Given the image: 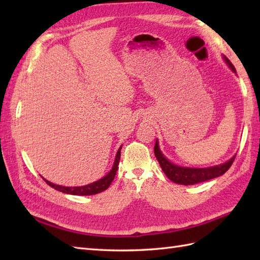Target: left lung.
<instances>
[{
  "label": "left lung",
  "mask_w": 260,
  "mask_h": 260,
  "mask_svg": "<svg viewBox=\"0 0 260 260\" xmlns=\"http://www.w3.org/2000/svg\"><path fill=\"white\" fill-rule=\"evenodd\" d=\"M223 59L225 63L229 66V68L236 73V69L234 67V64L230 62V60L227 57H223ZM154 153H155V157L158 161L159 167L162 168L165 175H167L171 181H173L174 183L182 184V185H192V184L200 183V182L218 178V176L227 172L229 168L231 167V164L234 163L235 157H236L235 155L234 157H231L228 162L220 165H215V167L194 169V168L179 167V165L170 162L169 159L163 155L162 152L159 151L157 141L155 142V146H154Z\"/></svg>",
  "instance_id": "8db88e82"
}]
</instances>
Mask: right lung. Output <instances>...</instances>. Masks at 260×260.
Segmentation results:
<instances>
[{"label":"right lung","mask_w":260,"mask_h":260,"mask_svg":"<svg viewBox=\"0 0 260 260\" xmlns=\"http://www.w3.org/2000/svg\"><path fill=\"white\" fill-rule=\"evenodd\" d=\"M120 150L121 146L119 147V150L116 154L115 161L113 164L112 170L109 171L108 174H106L102 178L101 180H98L93 183L87 184L84 186H62V185H57L53 184L51 182H49L47 180H45L47 182V184L50 185L51 187H53L54 190L67 193V194H74V196H92V194H97V193H101L103 191H105L106 189H108V186L112 184V182L115 178L116 172L118 170V164H119V158H120Z\"/></svg>","instance_id":"right-lung-1"}]
</instances>
